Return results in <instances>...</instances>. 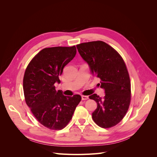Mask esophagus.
Listing matches in <instances>:
<instances>
[{
    "label": "esophagus",
    "instance_id": "34e87169",
    "mask_svg": "<svg viewBox=\"0 0 157 157\" xmlns=\"http://www.w3.org/2000/svg\"><path fill=\"white\" fill-rule=\"evenodd\" d=\"M81 98H82V100H87L89 98L88 96H82Z\"/></svg>",
    "mask_w": 157,
    "mask_h": 157
}]
</instances>
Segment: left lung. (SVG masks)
<instances>
[{"mask_svg":"<svg viewBox=\"0 0 157 157\" xmlns=\"http://www.w3.org/2000/svg\"><path fill=\"white\" fill-rule=\"evenodd\" d=\"M77 48L91 73L100 78L99 85L105 90L103 98L96 94L89 97L98 105L92 113L94 121L103 128L117 125L125 116L131 99L130 77L124 60L103 41L81 43Z\"/></svg>","mask_w":157,"mask_h":157,"instance_id":"1","label":"left lung"}]
</instances>
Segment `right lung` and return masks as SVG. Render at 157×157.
Returning a JSON list of instances; mask_svg holds the SVG:
<instances>
[{"label": "right lung", "instance_id": "add662e5", "mask_svg": "<svg viewBox=\"0 0 157 157\" xmlns=\"http://www.w3.org/2000/svg\"><path fill=\"white\" fill-rule=\"evenodd\" d=\"M77 53L75 46L42 49L31 61L23 77V92L27 105L41 124L51 130L65 128L72 118L81 96H64L54 84L65 66Z\"/></svg>", "mask_w": 157, "mask_h": 157}]
</instances>
